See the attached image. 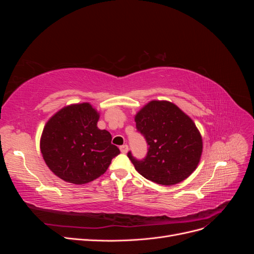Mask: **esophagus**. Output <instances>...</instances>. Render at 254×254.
I'll return each instance as SVG.
<instances>
[{"label": "esophagus", "instance_id": "obj_1", "mask_svg": "<svg viewBox=\"0 0 254 254\" xmlns=\"http://www.w3.org/2000/svg\"><path fill=\"white\" fill-rule=\"evenodd\" d=\"M120 149H121V152H122V153H126V152L128 151V145H127V144L122 145L121 147H120Z\"/></svg>", "mask_w": 254, "mask_h": 254}]
</instances>
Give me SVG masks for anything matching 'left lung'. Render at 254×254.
Instances as JSON below:
<instances>
[{"label":"left lung","mask_w":254,"mask_h":254,"mask_svg":"<svg viewBox=\"0 0 254 254\" xmlns=\"http://www.w3.org/2000/svg\"><path fill=\"white\" fill-rule=\"evenodd\" d=\"M135 128L148 145L144 159L127 156L136 172L161 186L187 179L199 163L202 139L194 122L170 102L152 101L135 115Z\"/></svg>","instance_id":"1"}]
</instances>
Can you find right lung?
Listing matches in <instances>:
<instances>
[{"label": "right lung", "mask_w": 254, "mask_h": 254, "mask_svg": "<svg viewBox=\"0 0 254 254\" xmlns=\"http://www.w3.org/2000/svg\"><path fill=\"white\" fill-rule=\"evenodd\" d=\"M98 113L88 103L67 106L45 125L40 148L45 163L60 179L74 184L95 180L120 153L107 130L97 128Z\"/></svg>", "instance_id": "1"}]
</instances>
